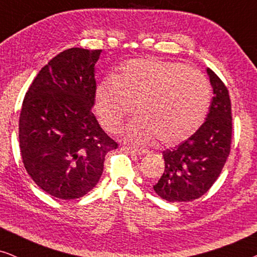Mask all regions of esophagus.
Returning <instances> with one entry per match:
<instances>
[{"mask_svg": "<svg viewBox=\"0 0 257 257\" xmlns=\"http://www.w3.org/2000/svg\"><path fill=\"white\" fill-rule=\"evenodd\" d=\"M122 150L126 151V152L132 153V154H138V156H143V154L147 153L146 150H142V149H135V147H130V146H122Z\"/></svg>", "mask_w": 257, "mask_h": 257, "instance_id": "1", "label": "esophagus"}]
</instances>
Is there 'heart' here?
Segmentation results:
<instances>
[{
  "label": "heart",
  "instance_id": "b5f03b06",
  "mask_svg": "<svg viewBox=\"0 0 257 257\" xmlns=\"http://www.w3.org/2000/svg\"><path fill=\"white\" fill-rule=\"evenodd\" d=\"M212 89L199 70L177 62L133 59L114 78L98 84L94 108L107 131L120 128L133 110L138 117L125 128L128 142L175 145L198 131L208 112Z\"/></svg>",
  "mask_w": 257,
  "mask_h": 257
}]
</instances>
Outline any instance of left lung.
<instances>
[{
    "instance_id": "8db88e82",
    "label": "left lung",
    "mask_w": 257,
    "mask_h": 257,
    "mask_svg": "<svg viewBox=\"0 0 257 257\" xmlns=\"http://www.w3.org/2000/svg\"><path fill=\"white\" fill-rule=\"evenodd\" d=\"M207 73L214 97L205 122L187 140L163 152L165 170L153 188L168 202L202 196L219 178L229 156L233 131L229 93L215 72L207 69Z\"/></svg>"
}]
</instances>
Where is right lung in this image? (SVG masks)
Instances as JSON below:
<instances>
[{
  "instance_id": "add662e5",
  "label": "right lung",
  "mask_w": 257,
  "mask_h": 257,
  "mask_svg": "<svg viewBox=\"0 0 257 257\" xmlns=\"http://www.w3.org/2000/svg\"><path fill=\"white\" fill-rule=\"evenodd\" d=\"M101 50L71 48L37 73L20 114V150L38 187L57 199L82 198L99 181L118 144L98 124L94 64Z\"/></svg>"
}]
</instances>
